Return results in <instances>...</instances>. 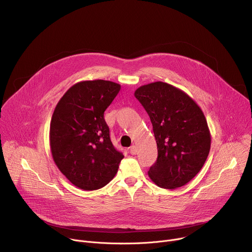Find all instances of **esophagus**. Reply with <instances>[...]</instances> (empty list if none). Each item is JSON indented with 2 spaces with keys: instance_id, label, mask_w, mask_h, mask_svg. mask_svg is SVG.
I'll list each match as a JSON object with an SVG mask.
<instances>
[{
  "instance_id": "obj_1",
  "label": "esophagus",
  "mask_w": 252,
  "mask_h": 252,
  "mask_svg": "<svg viewBox=\"0 0 252 252\" xmlns=\"http://www.w3.org/2000/svg\"><path fill=\"white\" fill-rule=\"evenodd\" d=\"M129 153H130L132 156L136 155L137 151H136V148H135V146H131V147L129 148Z\"/></svg>"
}]
</instances>
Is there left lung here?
<instances>
[{
    "instance_id": "left-lung-1",
    "label": "left lung",
    "mask_w": 252,
    "mask_h": 252,
    "mask_svg": "<svg viewBox=\"0 0 252 252\" xmlns=\"http://www.w3.org/2000/svg\"><path fill=\"white\" fill-rule=\"evenodd\" d=\"M134 96L150 116L158 145L149 176L162 189L184 187L199 172L210 150L201 109L184 91L162 82L139 87Z\"/></svg>"
}]
</instances>
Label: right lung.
<instances>
[{
    "instance_id": "1",
    "label": "right lung",
    "mask_w": 252,
    "mask_h": 252,
    "mask_svg": "<svg viewBox=\"0 0 252 252\" xmlns=\"http://www.w3.org/2000/svg\"><path fill=\"white\" fill-rule=\"evenodd\" d=\"M121 85L103 80L83 81L70 87L59 100L50 126L53 159L77 188L95 190L118 172L124 155L110 137L103 114Z\"/></svg>"
}]
</instances>
